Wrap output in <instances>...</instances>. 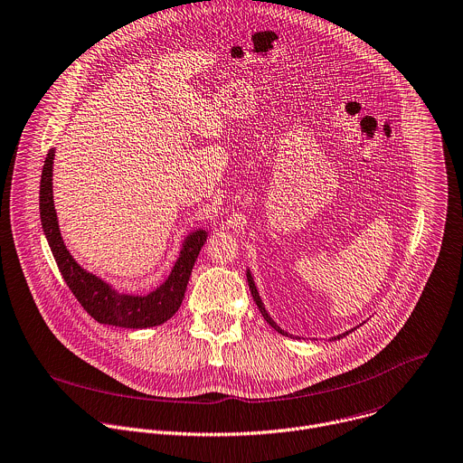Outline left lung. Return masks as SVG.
<instances>
[{"mask_svg": "<svg viewBox=\"0 0 463 463\" xmlns=\"http://www.w3.org/2000/svg\"><path fill=\"white\" fill-rule=\"evenodd\" d=\"M247 281H249V288H250V294H252V298H254V301H256V305H258V309H260V313H261V317L265 318V322L274 329V331H278L279 335H283V336H292V335H288L287 331H283L272 318H270V315L267 313V309H265V305H263V301H261V298H260V292H258V288H256V283H254V278H252V274H250V270L247 269ZM365 324V322H364ZM362 326V324H360ZM358 326V327H360ZM356 329V327H354ZM354 329H349V331H345V333H342V335H338V336H333L331 340L333 342H336V340H340V338H345L349 333H353Z\"/></svg>", "mask_w": 463, "mask_h": 463, "instance_id": "8db88e82", "label": "left lung"}]
</instances>
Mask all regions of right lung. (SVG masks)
Returning <instances> with one entry per match:
<instances>
[{"instance_id": "1", "label": "right lung", "mask_w": 463, "mask_h": 463, "mask_svg": "<svg viewBox=\"0 0 463 463\" xmlns=\"http://www.w3.org/2000/svg\"><path fill=\"white\" fill-rule=\"evenodd\" d=\"M52 165H54V148L49 150L42 184H40V218L43 234L49 241L52 256L58 263V269L81 303L83 309L99 324L125 327V329H146L165 324L176 315L184 301L187 283L194 267V261L207 241L205 229H194L189 232L182 245L180 254L167 276V279L146 294H127L112 287L103 278L83 269L69 252L58 223V214L54 209L52 196Z\"/></svg>"}]
</instances>
